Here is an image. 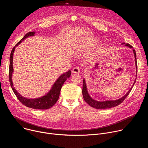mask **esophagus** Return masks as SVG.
Segmentation results:
<instances>
[{
    "mask_svg": "<svg viewBox=\"0 0 148 148\" xmlns=\"http://www.w3.org/2000/svg\"><path fill=\"white\" fill-rule=\"evenodd\" d=\"M81 71V68L79 67H75L73 68L72 72L73 73H79Z\"/></svg>",
    "mask_w": 148,
    "mask_h": 148,
    "instance_id": "obj_1",
    "label": "esophagus"
}]
</instances>
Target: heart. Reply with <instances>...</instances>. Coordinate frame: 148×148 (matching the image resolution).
<instances>
[{
	"label": "heart",
	"instance_id": "b5f03b06",
	"mask_svg": "<svg viewBox=\"0 0 148 148\" xmlns=\"http://www.w3.org/2000/svg\"><path fill=\"white\" fill-rule=\"evenodd\" d=\"M97 39L91 38L90 40H88V41H86V42H84V44H85V45H84V46H92V45H94V44H95L97 43ZM79 47H82V46H79Z\"/></svg>",
	"mask_w": 148,
	"mask_h": 148
}]
</instances>
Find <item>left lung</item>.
<instances>
[{"mask_svg": "<svg viewBox=\"0 0 148 148\" xmlns=\"http://www.w3.org/2000/svg\"><path fill=\"white\" fill-rule=\"evenodd\" d=\"M125 44L124 43H122V45ZM126 46L130 47V48H132L133 47L130 45L128 43H126L125 45ZM133 51L134 53V56L135 57V65H136V74H137V69H138V66H137V61H136V51L134 49H133ZM136 82V79L133 84L132 87L131 88V89L128 91V92L126 93L122 98L117 99V100H115V101H96L95 100H94L91 97H90V96L89 95L87 90V86H86V81L85 79H83V87H82V95H83V98L85 100V101L91 107H93L94 108L96 109H107V108H110L112 107H114L116 106H118V105H119L120 103H121L124 99L127 97V96L129 95L130 92H131V91L132 89L133 86H134V84Z\"/></svg>", "mask_w": 148, "mask_h": 148, "instance_id": "8db88e82", "label": "left lung"}]
</instances>
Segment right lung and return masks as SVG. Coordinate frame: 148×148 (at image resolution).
Instances as JSON below:
<instances>
[{"mask_svg":"<svg viewBox=\"0 0 148 148\" xmlns=\"http://www.w3.org/2000/svg\"><path fill=\"white\" fill-rule=\"evenodd\" d=\"M35 32H29L27 33L24 37L20 40L18 43L14 46V47L13 48L10 56V64H9V81L11 87L12 88L13 91L14 92V94L16 95L17 99L22 102L25 106L33 108V109H37V110H47L49 109L51 107H52L53 105L57 102V101L58 99L60 92L61 88L63 85V84L66 81L67 78H69L71 74V71L69 70L68 72H66L64 74H62L56 81V82L54 84L52 88L50 90V92L46 95L42 97L39 98H36V99H28L26 98H25L22 97L21 95H20L17 91L15 90V88L13 87V82L12 80V75L13 71V53L15 49V47L17 46L25 38L29 36H34Z\"/></svg>","mask_w":148,"mask_h":148,"instance_id":"obj_1","label":"right lung"}]
</instances>
